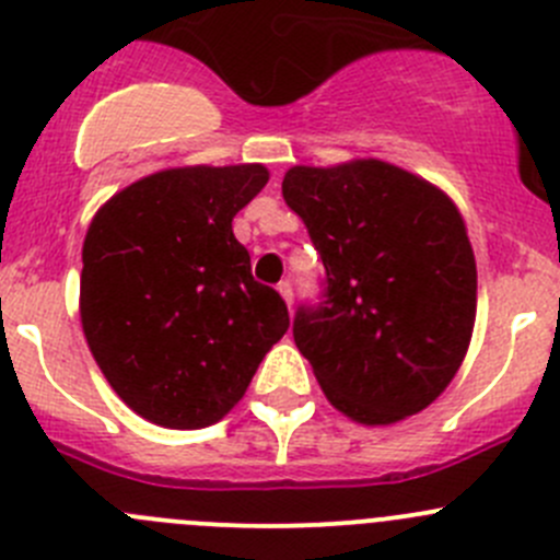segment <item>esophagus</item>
<instances>
[{
	"instance_id": "obj_1",
	"label": "esophagus",
	"mask_w": 560,
	"mask_h": 560,
	"mask_svg": "<svg viewBox=\"0 0 560 560\" xmlns=\"http://www.w3.org/2000/svg\"><path fill=\"white\" fill-rule=\"evenodd\" d=\"M279 295L284 298L287 306L292 308V284H290V281H281V284H279Z\"/></svg>"
}]
</instances>
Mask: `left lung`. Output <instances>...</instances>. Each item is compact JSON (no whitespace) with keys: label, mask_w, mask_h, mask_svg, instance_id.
I'll return each mask as SVG.
<instances>
[{"label":"left lung","mask_w":560,"mask_h":560,"mask_svg":"<svg viewBox=\"0 0 560 560\" xmlns=\"http://www.w3.org/2000/svg\"><path fill=\"white\" fill-rule=\"evenodd\" d=\"M281 195L322 265L325 303L298 308L295 343L332 406L393 425L455 380L477 316V262L447 191L382 160L295 165Z\"/></svg>","instance_id":"8db88e82"}]
</instances>
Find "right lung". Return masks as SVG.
Instances as JSON below:
<instances>
[{"label":"right lung","mask_w":560,"mask_h":560,"mask_svg":"<svg viewBox=\"0 0 560 560\" xmlns=\"http://www.w3.org/2000/svg\"><path fill=\"white\" fill-rule=\"evenodd\" d=\"M268 178L257 162L167 167L116 191L89 224L83 336L107 385L154 425L222 420L290 327L233 235Z\"/></svg>","instance_id":"1"}]
</instances>
